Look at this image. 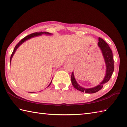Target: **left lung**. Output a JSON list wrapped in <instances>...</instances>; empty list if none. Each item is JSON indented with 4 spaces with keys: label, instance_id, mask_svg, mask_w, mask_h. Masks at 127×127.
Listing matches in <instances>:
<instances>
[{
    "label": "left lung",
    "instance_id": "1",
    "mask_svg": "<svg viewBox=\"0 0 127 127\" xmlns=\"http://www.w3.org/2000/svg\"><path fill=\"white\" fill-rule=\"evenodd\" d=\"M98 46L100 48V49L102 51V55H103L104 58L105 59V63L106 65V75L104 77L103 81L100 83L99 85L95 87L91 88H87L86 89L83 88L81 86L79 85V84L76 82V80L75 79L74 76L73 72L71 74V80L72 86H74L75 88H76L77 90L80 91L82 92H85L86 93H94L98 92L99 90L103 87L105 83H107L109 81V80L111 78L112 74L114 70V59H113V55L112 52L108 44L105 42L104 40L99 37V42H98Z\"/></svg>",
    "mask_w": 127,
    "mask_h": 127
}]
</instances>
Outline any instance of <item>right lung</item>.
Returning a JSON list of instances; mask_svg holds the SVG:
<instances>
[{
    "label": "right lung",
    "mask_w": 127,
    "mask_h": 127,
    "mask_svg": "<svg viewBox=\"0 0 127 127\" xmlns=\"http://www.w3.org/2000/svg\"><path fill=\"white\" fill-rule=\"evenodd\" d=\"M44 33L47 34H51L49 33H47V32H44H44H39V33H37V32H36V33H32V34H31L28 35L26 36V37H24V38H23L22 40H21V41H20V42H19L18 43V44L16 45V46L15 47L14 50H13V52H12V54H11V57H10V62H11V59H12V56H13V55H14V53H15V52L16 50H17V48L19 46H20V45H21V44H22L23 42H24L25 41H26L27 40H28V39H31V37H34V36H37V35H41L42 34H44ZM51 82H51L50 85H51ZM50 85H49V86H50ZM30 93H33V92H30Z\"/></svg>",
    "instance_id": "obj_1"
}]
</instances>
